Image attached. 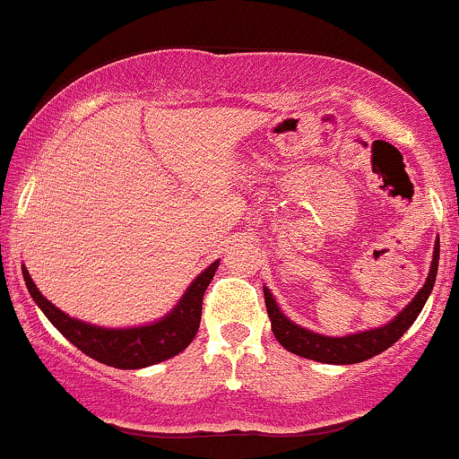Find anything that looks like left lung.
Here are the masks:
<instances>
[{
	"mask_svg": "<svg viewBox=\"0 0 459 459\" xmlns=\"http://www.w3.org/2000/svg\"><path fill=\"white\" fill-rule=\"evenodd\" d=\"M437 262H439V242L435 244L433 253V264H430V273L427 277V284L422 286L418 295H415L413 302L404 308L391 324L382 328H373V331L355 333V335L346 337H326L317 335V333L307 331V328L298 326V324L290 322L289 317L281 316V311L277 308L275 299L268 293V289H264V302H266L268 317H271L273 333H275L277 342L284 346L290 353L299 355V358L316 359V362L324 364H355L364 362V359L375 358L377 353L386 351L388 346L395 344L406 331H409L411 324L415 322L420 316V311L427 304L430 290H433L435 275H437Z\"/></svg>",
	"mask_w": 459,
	"mask_h": 459,
	"instance_id": "obj_1",
	"label": "left lung"
}]
</instances>
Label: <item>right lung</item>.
Wrapping results in <instances>:
<instances>
[{
  "label": "right lung",
  "instance_id": "obj_1",
  "mask_svg": "<svg viewBox=\"0 0 459 459\" xmlns=\"http://www.w3.org/2000/svg\"><path fill=\"white\" fill-rule=\"evenodd\" d=\"M217 266H220V262H212L211 266L193 281L191 289L184 293V298L179 299L178 307L170 311V316L151 324V326L117 328V331H115V328L92 326V324H84L80 322V319L68 317L66 313L59 311L57 307H53V304L37 290V286L32 284L26 268H22V273H24V281L26 286H29L32 299L39 304L44 316L48 317L50 322H53V326L57 328L68 342H73L82 353H86L88 358L97 359V362L101 364H108V367L115 368H143L182 353V351L191 344L197 328H200L204 293H206Z\"/></svg>",
  "mask_w": 459,
  "mask_h": 459
}]
</instances>
